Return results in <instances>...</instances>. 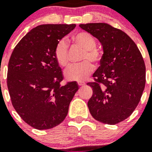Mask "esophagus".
<instances>
[{
    "mask_svg": "<svg viewBox=\"0 0 152 152\" xmlns=\"http://www.w3.org/2000/svg\"><path fill=\"white\" fill-rule=\"evenodd\" d=\"M77 84H78L79 86H83L85 84V82H84V81H82V80H79V81H77Z\"/></svg>",
    "mask_w": 152,
    "mask_h": 152,
    "instance_id": "obj_1",
    "label": "esophagus"
}]
</instances>
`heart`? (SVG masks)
<instances>
[{
	"instance_id": "b5f03b06",
	"label": "heart",
	"mask_w": 152,
	"mask_h": 152,
	"mask_svg": "<svg viewBox=\"0 0 152 152\" xmlns=\"http://www.w3.org/2000/svg\"><path fill=\"white\" fill-rule=\"evenodd\" d=\"M75 45L84 49L82 63L70 65L64 71V77L68 80H83L94 72V66L90 61L98 64L102 60L103 53L96 45V39L87 32H79L72 36ZM54 56L59 66L66 67L69 63L68 45L64 40H60L54 49ZM89 61H88V60Z\"/></svg>"
}]
</instances>
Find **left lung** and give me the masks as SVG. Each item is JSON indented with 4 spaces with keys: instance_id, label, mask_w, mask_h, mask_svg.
<instances>
[{
    "instance_id": "8db88e82",
    "label": "left lung",
    "mask_w": 152,
    "mask_h": 152,
    "mask_svg": "<svg viewBox=\"0 0 152 152\" xmlns=\"http://www.w3.org/2000/svg\"><path fill=\"white\" fill-rule=\"evenodd\" d=\"M101 42L103 55L88 83L93 95L88 103L92 116L109 125L123 121L139 104L145 85V65L136 44L121 29L105 23L79 25Z\"/></svg>"
}]
</instances>
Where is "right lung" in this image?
Wrapping results in <instances>:
<instances>
[{
    "instance_id": "right-lung-1",
    "label": "right lung",
    "mask_w": 152,
    "mask_h": 152,
    "mask_svg": "<svg viewBox=\"0 0 152 152\" xmlns=\"http://www.w3.org/2000/svg\"><path fill=\"white\" fill-rule=\"evenodd\" d=\"M75 26H36L19 42L10 58L7 84L12 105L23 120L36 129L59 125L78 90L76 81L61 85L63 75L54 56L56 44Z\"/></svg>"
}]
</instances>
